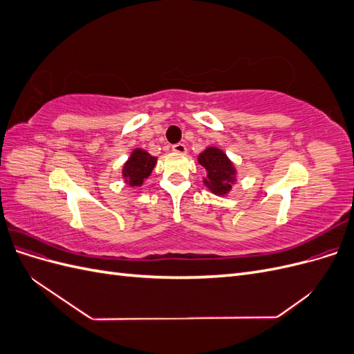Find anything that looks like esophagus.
Segmentation results:
<instances>
[{"label": "esophagus", "mask_w": 354, "mask_h": 354, "mask_svg": "<svg viewBox=\"0 0 354 354\" xmlns=\"http://www.w3.org/2000/svg\"><path fill=\"white\" fill-rule=\"evenodd\" d=\"M173 151L177 152V153H186L187 149H186V146L183 143H177V145L173 146Z\"/></svg>", "instance_id": "obj_1"}]
</instances>
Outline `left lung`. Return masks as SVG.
Instances as JSON below:
<instances>
[{
  "instance_id": "obj_1",
  "label": "left lung",
  "mask_w": 354,
  "mask_h": 354,
  "mask_svg": "<svg viewBox=\"0 0 354 354\" xmlns=\"http://www.w3.org/2000/svg\"><path fill=\"white\" fill-rule=\"evenodd\" d=\"M198 162L205 168L207 176L202 178L203 185L211 194L217 196L229 195L238 183V169L223 149L208 146L198 155Z\"/></svg>"
}]
</instances>
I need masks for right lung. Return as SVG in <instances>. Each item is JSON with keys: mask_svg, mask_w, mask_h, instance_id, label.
Instances as JSON below:
<instances>
[{"mask_svg": "<svg viewBox=\"0 0 354 354\" xmlns=\"http://www.w3.org/2000/svg\"><path fill=\"white\" fill-rule=\"evenodd\" d=\"M158 162V158L152 156L145 149L136 147L122 165V178L127 186L140 187L145 180L151 177L152 171Z\"/></svg>", "mask_w": 354, "mask_h": 354, "instance_id": "right-lung-1", "label": "right lung"}]
</instances>
